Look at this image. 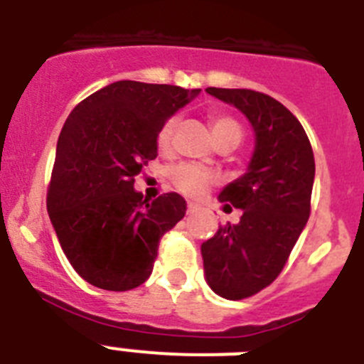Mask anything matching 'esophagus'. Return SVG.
Masks as SVG:
<instances>
[{"label": "esophagus", "mask_w": 364, "mask_h": 364, "mask_svg": "<svg viewBox=\"0 0 364 364\" xmlns=\"http://www.w3.org/2000/svg\"><path fill=\"white\" fill-rule=\"evenodd\" d=\"M198 210H200V205L195 204V202H189V204H188V213H189V215L197 213Z\"/></svg>", "instance_id": "obj_1"}]
</instances>
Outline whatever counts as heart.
<instances>
[{
	"instance_id": "heart-1",
	"label": "heart",
	"mask_w": 364,
	"mask_h": 364,
	"mask_svg": "<svg viewBox=\"0 0 364 364\" xmlns=\"http://www.w3.org/2000/svg\"><path fill=\"white\" fill-rule=\"evenodd\" d=\"M175 127L176 120L175 118H169V120L164 122L162 127L156 133V147H159L160 153H167V151L171 149ZM211 131H213V136L217 140V144L220 140H226V138L235 140L237 144L242 140V127L239 125V122L233 120L231 117L211 118ZM171 182L180 193H184L188 197H200L202 193L215 182V175L202 169V167L184 164V166H178L173 169Z\"/></svg>"
}]
</instances>
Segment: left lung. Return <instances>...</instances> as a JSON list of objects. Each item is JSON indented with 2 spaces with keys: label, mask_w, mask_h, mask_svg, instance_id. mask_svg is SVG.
Listing matches in <instances>:
<instances>
[{
  "label": "left lung",
  "mask_w": 364,
  "mask_h": 364,
  "mask_svg": "<svg viewBox=\"0 0 364 364\" xmlns=\"http://www.w3.org/2000/svg\"><path fill=\"white\" fill-rule=\"evenodd\" d=\"M205 92L239 109L255 131L246 173L218 200L242 210L239 224L218 228L200 246L205 281L217 295L239 301L272 284L310 217L315 160L301 122L281 102L250 89ZM231 210V208H230Z\"/></svg>",
  "instance_id": "left-lung-1"
}]
</instances>
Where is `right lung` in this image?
I'll list each match as a JSON object with an SVG mask.
<instances>
[{
    "label": "right lung",
    "mask_w": 364,
    "mask_h": 364,
    "mask_svg": "<svg viewBox=\"0 0 364 364\" xmlns=\"http://www.w3.org/2000/svg\"><path fill=\"white\" fill-rule=\"evenodd\" d=\"M200 89L122 80L92 92L67 118L56 146L47 210L80 277L109 291L144 284L162 235L186 215L178 193L134 189L156 159V133Z\"/></svg>",
    "instance_id": "1"
}]
</instances>
